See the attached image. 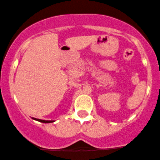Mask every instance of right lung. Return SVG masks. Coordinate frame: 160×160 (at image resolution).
Instances as JSON below:
<instances>
[{
	"instance_id": "obj_1",
	"label": "right lung",
	"mask_w": 160,
	"mask_h": 160,
	"mask_svg": "<svg viewBox=\"0 0 160 160\" xmlns=\"http://www.w3.org/2000/svg\"><path fill=\"white\" fill-rule=\"evenodd\" d=\"M32 118L33 120L38 121V122H42V123H52V122H54V121H46V120H42V119L35 118Z\"/></svg>"
}]
</instances>
